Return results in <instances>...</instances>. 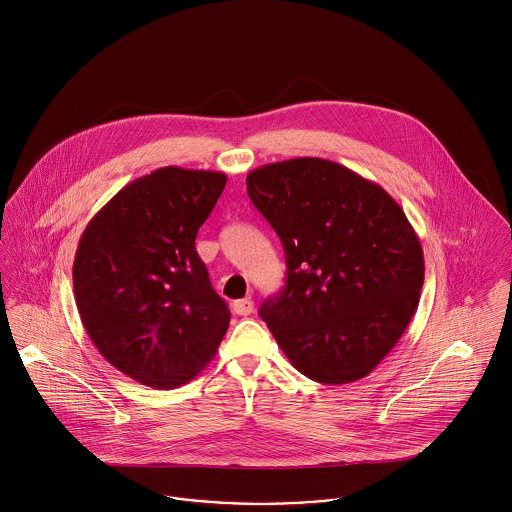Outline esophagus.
<instances>
[{"label":"esophagus","instance_id":"34e87169","mask_svg":"<svg viewBox=\"0 0 512 512\" xmlns=\"http://www.w3.org/2000/svg\"><path fill=\"white\" fill-rule=\"evenodd\" d=\"M254 311V301L250 297H244V299H238L233 303L234 315H240V317H246Z\"/></svg>","mask_w":512,"mask_h":512}]
</instances>
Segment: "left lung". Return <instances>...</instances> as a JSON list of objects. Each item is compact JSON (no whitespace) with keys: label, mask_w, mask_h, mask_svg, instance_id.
<instances>
[{"label":"left lung","mask_w":512,"mask_h":512,"mask_svg":"<svg viewBox=\"0 0 512 512\" xmlns=\"http://www.w3.org/2000/svg\"><path fill=\"white\" fill-rule=\"evenodd\" d=\"M248 195L283 244L287 279L260 317L295 370L352 383L393 350L419 307L424 256L399 203L323 158L252 170Z\"/></svg>","instance_id":"8db88e82"}]
</instances>
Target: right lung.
<instances>
[{
  "mask_svg": "<svg viewBox=\"0 0 512 512\" xmlns=\"http://www.w3.org/2000/svg\"><path fill=\"white\" fill-rule=\"evenodd\" d=\"M227 174L158 168L113 195L80 236L72 278L93 346L119 372L154 389L191 381L229 328L195 236Z\"/></svg>",
  "mask_w": 512,
  "mask_h": 512,
  "instance_id": "add662e5",
  "label": "right lung"
}]
</instances>
